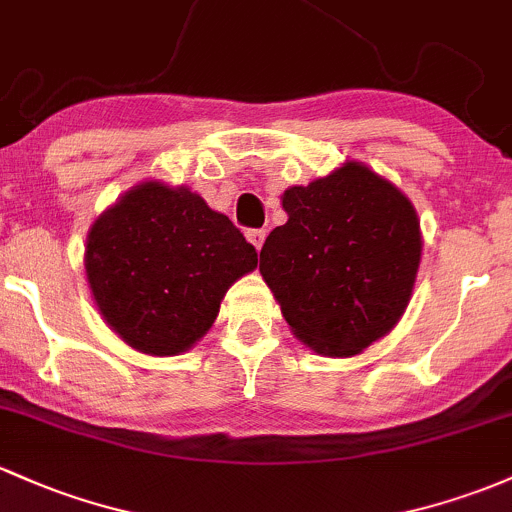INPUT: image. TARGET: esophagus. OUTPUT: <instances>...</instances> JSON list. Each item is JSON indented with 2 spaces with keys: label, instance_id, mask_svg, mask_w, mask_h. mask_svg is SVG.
Masks as SVG:
<instances>
[{
  "label": "esophagus",
  "instance_id": "esophagus-1",
  "mask_svg": "<svg viewBox=\"0 0 512 512\" xmlns=\"http://www.w3.org/2000/svg\"><path fill=\"white\" fill-rule=\"evenodd\" d=\"M246 239H249L256 249H261L263 241H266V229H249V232H246Z\"/></svg>",
  "mask_w": 512,
  "mask_h": 512
}]
</instances>
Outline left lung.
Masks as SVG:
<instances>
[{
    "label": "left lung",
    "mask_w": 512,
    "mask_h": 512,
    "mask_svg": "<svg viewBox=\"0 0 512 512\" xmlns=\"http://www.w3.org/2000/svg\"><path fill=\"white\" fill-rule=\"evenodd\" d=\"M288 222L268 234L261 271L295 337L354 356L395 327L420 266V222L393 183L361 163L283 192Z\"/></svg>",
    "instance_id": "8db88e82"
}]
</instances>
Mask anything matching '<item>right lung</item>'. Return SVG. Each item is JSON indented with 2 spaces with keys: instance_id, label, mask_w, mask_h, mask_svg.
Returning a JSON list of instances; mask_svg holds the SVG:
<instances>
[{
  "instance_id": "right-lung-1",
  "label": "right lung",
  "mask_w": 512,
  "mask_h": 512,
  "mask_svg": "<svg viewBox=\"0 0 512 512\" xmlns=\"http://www.w3.org/2000/svg\"><path fill=\"white\" fill-rule=\"evenodd\" d=\"M258 254L227 214L188 188L144 183L92 224L85 268L109 327L134 349L173 356L212 322Z\"/></svg>"
}]
</instances>
